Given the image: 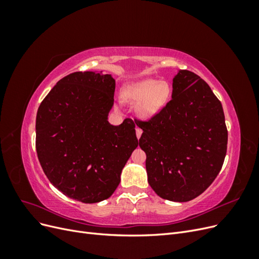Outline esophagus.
<instances>
[{
  "label": "esophagus",
  "mask_w": 259,
  "mask_h": 259,
  "mask_svg": "<svg viewBox=\"0 0 259 259\" xmlns=\"http://www.w3.org/2000/svg\"><path fill=\"white\" fill-rule=\"evenodd\" d=\"M142 134H143V130L139 128V127H136V136H137L138 139L140 138V136H142Z\"/></svg>",
  "instance_id": "1"
}]
</instances>
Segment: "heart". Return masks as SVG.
<instances>
[{"label": "heart", "instance_id": "b5f03b06", "mask_svg": "<svg viewBox=\"0 0 259 259\" xmlns=\"http://www.w3.org/2000/svg\"><path fill=\"white\" fill-rule=\"evenodd\" d=\"M123 97L132 103H139L138 115L143 119H150L167 104L170 88L165 81L148 79L126 86L123 91Z\"/></svg>", "mask_w": 259, "mask_h": 259}]
</instances>
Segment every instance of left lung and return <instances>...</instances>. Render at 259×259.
Wrapping results in <instances>:
<instances>
[{
	"label": "left lung",
	"mask_w": 259,
	"mask_h": 259,
	"mask_svg": "<svg viewBox=\"0 0 259 259\" xmlns=\"http://www.w3.org/2000/svg\"><path fill=\"white\" fill-rule=\"evenodd\" d=\"M136 124L143 130L148 183L162 199L193 200L221 171L228 143L223 106L195 73L180 70L166 106Z\"/></svg>",
	"instance_id": "1"
}]
</instances>
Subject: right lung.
Returning <instances> with one entry per match:
<instances>
[{"mask_svg":"<svg viewBox=\"0 0 259 259\" xmlns=\"http://www.w3.org/2000/svg\"><path fill=\"white\" fill-rule=\"evenodd\" d=\"M115 81L111 74L73 72L62 77L37 109L35 148L50 182L83 203L110 198L138 146L135 123L108 122Z\"/></svg>","mask_w":259,"mask_h":259,"instance_id":"obj_1","label":"right lung"}]
</instances>
